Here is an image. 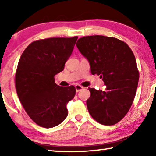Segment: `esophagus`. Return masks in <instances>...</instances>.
<instances>
[{"label": "esophagus", "mask_w": 156, "mask_h": 156, "mask_svg": "<svg viewBox=\"0 0 156 156\" xmlns=\"http://www.w3.org/2000/svg\"><path fill=\"white\" fill-rule=\"evenodd\" d=\"M84 88V87L81 86V85H79V84H76L75 86V89H76V92H79L80 90H82V89Z\"/></svg>", "instance_id": "esophagus-1"}]
</instances>
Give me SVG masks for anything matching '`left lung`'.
I'll use <instances>...</instances> for the list:
<instances>
[{
	"label": "left lung",
	"instance_id": "8db88e82",
	"mask_svg": "<svg viewBox=\"0 0 156 156\" xmlns=\"http://www.w3.org/2000/svg\"><path fill=\"white\" fill-rule=\"evenodd\" d=\"M76 45L91 74L100 75L106 87V91L89 89V114L101 124H116L129 112L137 89L139 73L133 52L124 42L103 35L81 37Z\"/></svg>",
	"mask_w": 156,
	"mask_h": 156
}]
</instances>
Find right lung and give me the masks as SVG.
Masks as SVG:
<instances>
[{"label": "right lung", "mask_w": 156, "mask_h": 156, "mask_svg": "<svg viewBox=\"0 0 156 156\" xmlns=\"http://www.w3.org/2000/svg\"><path fill=\"white\" fill-rule=\"evenodd\" d=\"M77 38L36 40L21 55L16 74L17 94L28 116L40 126L55 127L67 116L66 106L76 89L58 86L54 76L63 71Z\"/></svg>", "instance_id": "obj_1"}]
</instances>
